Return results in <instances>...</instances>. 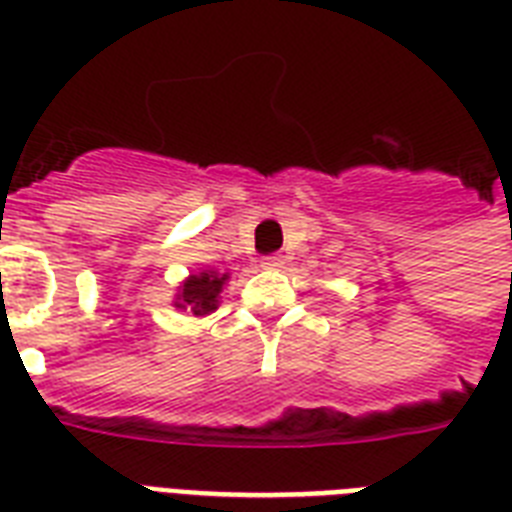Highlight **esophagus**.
<instances>
[{
  "mask_svg": "<svg viewBox=\"0 0 512 512\" xmlns=\"http://www.w3.org/2000/svg\"><path fill=\"white\" fill-rule=\"evenodd\" d=\"M284 265V257L281 255H265L263 257V268H271V271H276V268H281Z\"/></svg>",
  "mask_w": 512,
  "mask_h": 512,
  "instance_id": "34e87169",
  "label": "esophagus"
}]
</instances>
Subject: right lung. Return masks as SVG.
Wrapping results in <instances>:
<instances>
[{
	"label": "right lung",
	"mask_w": 512,
	"mask_h": 512,
	"mask_svg": "<svg viewBox=\"0 0 512 512\" xmlns=\"http://www.w3.org/2000/svg\"><path fill=\"white\" fill-rule=\"evenodd\" d=\"M228 276H217L215 271L199 273L183 284V292L177 295V308H188L193 316H207L217 308V295L223 289Z\"/></svg>",
	"instance_id": "right-lung-1"
}]
</instances>
